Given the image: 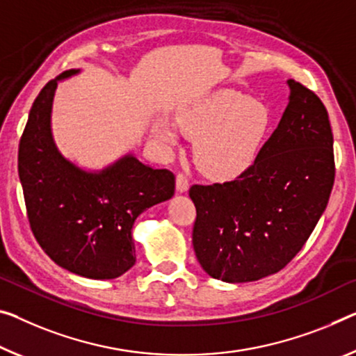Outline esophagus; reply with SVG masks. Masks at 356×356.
Returning a JSON list of instances; mask_svg holds the SVG:
<instances>
[{
	"mask_svg": "<svg viewBox=\"0 0 356 356\" xmlns=\"http://www.w3.org/2000/svg\"><path fill=\"white\" fill-rule=\"evenodd\" d=\"M188 189H189L188 178H186L183 173H178V177H177V191H178L179 194H183V193H188Z\"/></svg>",
	"mask_w": 356,
	"mask_h": 356,
	"instance_id": "obj_1",
	"label": "esophagus"
}]
</instances>
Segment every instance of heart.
Returning <instances> with one entry per match:
<instances>
[{"label": "heart", "mask_w": 356, "mask_h": 356, "mask_svg": "<svg viewBox=\"0 0 356 356\" xmlns=\"http://www.w3.org/2000/svg\"><path fill=\"white\" fill-rule=\"evenodd\" d=\"M183 132L197 138L194 159L202 173L227 181L253 165L270 130V113L264 103L234 90H218L183 106L177 113ZM165 145H177L178 129L165 118L152 125Z\"/></svg>", "instance_id": "obj_1"}]
</instances>
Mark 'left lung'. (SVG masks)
I'll use <instances>...</instances> for the list:
<instances>
[{"mask_svg": "<svg viewBox=\"0 0 356 356\" xmlns=\"http://www.w3.org/2000/svg\"><path fill=\"white\" fill-rule=\"evenodd\" d=\"M288 106L247 172L193 186V245L210 277L256 282L282 270L307 242L334 184L330 118L307 87L288 79Z\"/></svg>", "mask_w": 356, "mask_h": 356, "instance_id": "left-lung-1", "label": "left lung"}]
</instances>
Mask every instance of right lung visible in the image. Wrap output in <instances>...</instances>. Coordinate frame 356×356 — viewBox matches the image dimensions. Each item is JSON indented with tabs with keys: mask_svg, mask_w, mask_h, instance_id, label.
Returning a JSON list of instances; mask_svg holds the SVG:
<instances>
[{
	"mask_svg": "<svg viewBox=\"0 0 356 356\" xmlns=\"http://www.w3.org/2000/svg\"><path fill=\"white\" fill-rule=\"evenodd\" d=\"M47 83L30 109L19 145V178L31 231L49 258L92 280H113L135 264L132 227L145 210L175 194V177L127 152L90 170L62 154L52 134L58 83Z\"/></svg>",
	"mask_w": 356,
	"mask_h": 356,
	"instance_id": "1",
	"label": "right lung"
}]
</instances>
